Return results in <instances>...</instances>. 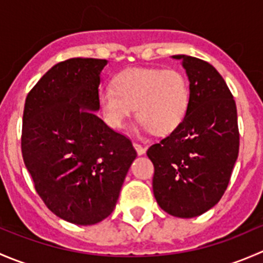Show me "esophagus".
Masks as SVG:
<instances>
[{"label": "esophagus", "instance_id": "34e87169", "mask_svg": "<svg viewBox=\"0 0 263 263\" xmlns=\"http://www.w3.org/2000/svg\"><path fill=\"white\" fill-rule=\"evenodd\" d=\"M134 147L136 148V151H137V154H139V155H144V154H145V147H142L141 145L139 144V142H134Z\"/></svg>", "mask_w": 263, "mask_h": 263}]
</instances>
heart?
<instances>
[{
  "instance_id": "heart-1",
  "label": "heart",
  "mask_w": 263,
  "mask_h": 263,
  "mask_svg": "<svg viewBox=\"0 0 263 263\" xmlns=\"http://www.w3.org/2000/svg\"><path fill=\"white\" fill-rule=\"evenodd\" d=\"M190 84L179 71L129 68L100 89V112L113 128H122L135 113L140 129L164 136L176 131L190 108Z\"/></svg>"
}]
</instances>
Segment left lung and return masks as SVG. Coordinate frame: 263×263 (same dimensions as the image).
<instances>
[{
  "label": "left lung",
  "mask_w": 263,
  "mask_h": 263,
  "mask_svg": "<svg viewBox=\"0 0 263 263\" xmlns=\"http://www.w3.org/2000/svg\"><path fill=\"white\" fill-rule=\"evenodd\" d=\"M181 60L190 81V108L181 126L148 147L153 191L161 209L177 217H195L224 195L239 153L237 107L227 82L206 61Z\"/></svg>",
  "instance_id": "left-lung-1"
}]
</instances>
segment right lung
<instances>
[{"mask_svg":"<svg viewBox=\"0 0 263 263\" xmlns=\"http://www.w3.org/2000/svg\"><path fill=\"white\" fill-rule=\"evenodd\" d=\"M107 60L70 58L57 63L30 90L23 116L21 151L47 208L76 225H92L115 210L137 154L99 110V84Z\"/></svg>","mask_w":263,"mask_h":263,"instance_id":"obj_1","label":"right lung"}]
</instances>
